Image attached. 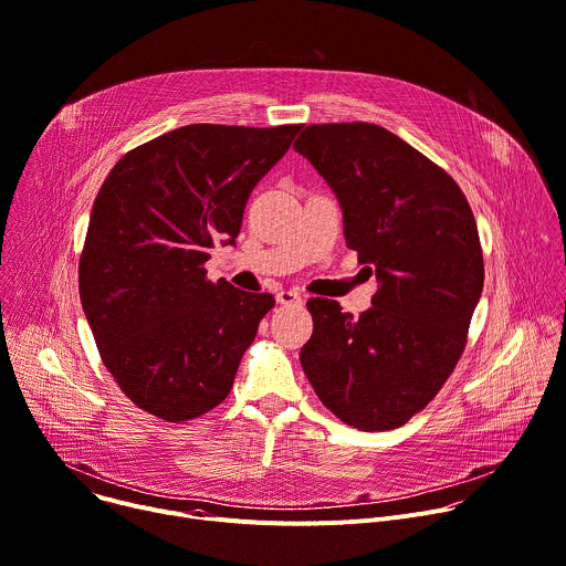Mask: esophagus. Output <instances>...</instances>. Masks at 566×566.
Masks as SVG:
<instances>
[{
  "label": "esophagus",
  "instance_id": "obj_1",
  "mask_svg": "<svg viewBox=\"0 0 566 566\" xmlns=\"http://www.w3.org/2000/svg\"><path fill=\"white\" fill-rule=\"evenodd\" d=\"M275 300H277L280 304H286V306H291V304H302V295H300L297 291H293V289H282V291H277Z\"/></svg>",
  "mask_w": 566,
  "mask_h": 566
}]
</instances>
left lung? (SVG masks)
I'll return each mask as SVG.
<instances>
[{
    "instance_id": "1",
    "label": "left lung",
    "mask_w": 566,
    "mask_h": 566,
    "mask_svg": "<svg viewBox=\"0 0 566 566\" xmlns=\"http://www.w3.org/2000/svg\"><path fill=\"white\" fill-rule=\"evenodd\" d=\"M336 192L347 247L376 273L354 317L311 297L300 352L317 398L347 426L408 423L457 367L483 289L474 214L454 179L374 123L308 125L293 145Z\"/></svg>"
}]
</instances>
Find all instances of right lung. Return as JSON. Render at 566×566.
Here are the masks:
<instances>
[{"instance_id": "add662e5", "label": "right lung", "mask_w": 566, "mask_h": 566, "mask_svg": "<svg viewBox=\"0 0 566 566\" xmlns=\"http://www.w3.org/2000/svg\"><path fill=\"white\" fill-rule=\"evenodd\" d=\"M302 125H186L127 151L92 208L83 302L101 358L136 408L168 423L230 394L271 293L210 282L217 241L234 244L258 181Z\"/></svg>"}]
</instances>
